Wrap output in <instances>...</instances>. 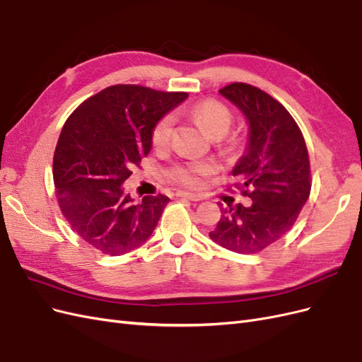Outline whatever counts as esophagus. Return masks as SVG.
<instances>
[{"mask_svg":"<svg viewBox=\"0 0 362 362\" xmlns=\"http://www.w3.org/2000/svg\"><path fill=\"white\" fill-rule=\"evenodd\" d=\"M177 196H178V198H182V199H189V201H192V202H199V201L204 199L201 194L187 193V192H180V193H177Z\"/></svg>","mask_w":362,"mask_h":362,"instance_id":"34e87169","label":"esophagus"}]
</instances>
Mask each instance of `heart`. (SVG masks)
<instances>
[{
    "mask_svg": "<svg viewBox=\"0 0 362 362\" xmlns=\"http://www.w3.org/2000/svg\"><path fill=\"white\" fill-rule=\"evenodd\" d=\"M189 115L199 122L208 133L214 137L223 136L233 124V113L229 108L217 100H204L190 107ZM173 133V116H161L151 131L152 146L157 149L166 148L170 144ZM213 161L185 158L173 163L166 169V178L184 189H199L204 180L214 172Z\"/></svg>",
    "mask_w": 362,
    "mask_h": 362,
    "instance_id": "b5f03b06",
    "label": "heart"
}]
</instances>
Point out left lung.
<instances>
[{"label": "left lung", "mask_w": 362, "mask_h": 362, "mask_svg": "<svg viewBox=\"0 0 362 362\" xmlns=\"http://www.w3.org/2000/svg\"><path fill=\"white\" fill-rule=\"evenodd\" d=\"M221 92L249 120L247 152L233 170L250 205L222 208L210 238L237 254H257L293 228L311 192L310 156L302 131L275 98L247 83Z\"/></svg>", "instance_id": "left-lung-1"}]
</instances>
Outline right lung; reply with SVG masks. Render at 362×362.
I'll return each mask as SVG.
<instances>
[{"label":"right lung","mask_w":362,"mask_h":362,"mask_svg":"<svg viewBox=\"0 0 362 362\" xmlns=\"http://www.w3.org/2000/svg\"><path fill=\"white\" fill-rule=\"evenodd\" d=\"M189 96L115 84L87 98L64 122L52 158L60 211L72 231L104 255H124L154 233L166 194L134 204L120 185L151 151L157 120Z\"/></svg>","instance_id":"obj_1"}]
</instances>
